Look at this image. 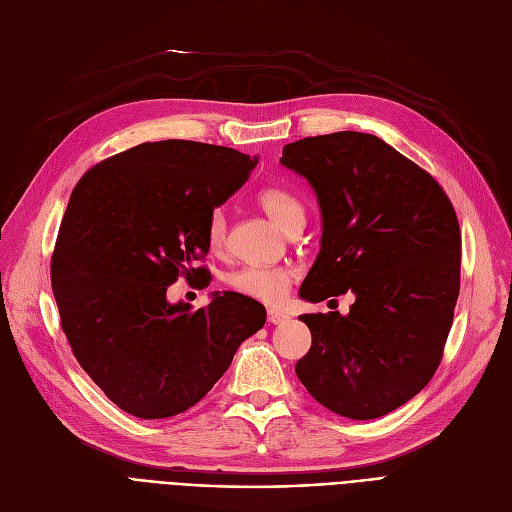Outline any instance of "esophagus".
Masks as SVG:
<instances>
[{
	"label": "esophagus",
	"instance_id": "1",
	"mask_svg": "<svg viewBox=\"0 0 512 512\" xmlns=\"http://www.w3.org/2000/svg\"><path fill=\"white\" fill-rule=\"evenodd\" d=\"M286 319H288V315L284 311H278V309L267 311V321H270V324H284Z\"/></svg>",
	"mask_w": 512,
	"mask_h": 512
}]
</instances>
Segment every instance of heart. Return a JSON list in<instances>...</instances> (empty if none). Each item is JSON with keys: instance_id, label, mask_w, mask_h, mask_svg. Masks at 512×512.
<instances>
[{"instance_id": "b5f03b06", "label": "heart", "mask_w": 512, "mask_h": 512, "mask_svg": "<svg viewBox=\"0 0 512 512\" xmlns=\"http://www.w3.org/2000/svg\"><path fill=\"white\" fill-rule=\"evenodd\" d=\"M259 207L270 215L272 222L278 224L284 232L292 226L305 224V205L303 201L280 186H267L257 195ZM207 238L213 249L222 247L226 238V211L215 207L207 222ZM228 286L242 294L263 303H278L284 299L288 284L292 282V272L284 267H240L226 278Z\"/></svg>"}]
</instances>
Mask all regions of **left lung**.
<instances>
[{
    "label": "left lung",
    "instance_id": "obj_1",
    "mask_svg": "<svg viewBox=\"0 0 512 512\" xmlns=\"http://www.w3.org/2000/svg\"><path fill=\"white\" fill-rule=\"evenodd\" d=\"M321 211L319 253L299 297L346 290L355 303L307 313L309 353L299 380L326 409L375 419L432 380L461 286V230L442 186L375 134L342 130L284 147Z\"/></svg>",
    "mask_w": 512,
    "mask_h": 512
}]
</instances>
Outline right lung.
<instances>
[{
  "label": "right lung",
  "mask_w": 512,
  "mask_h": 512,
  "mask_svg": "<svg viewBox=\"0 0 512 512\" xmlns=\"http://www.w3.org/2000/svg\"><path fill=\"white\" fill-rule=\"evenodd\" d=\"M230 147L143 143L74 186L51 257L62 330L89 378L139 419L184 413L265 326V307L213 292L207 307L170 303L168 286L207 274V222L257 166Z\"/></svg>",
  "instance_id": "1"
}]
</instances>
